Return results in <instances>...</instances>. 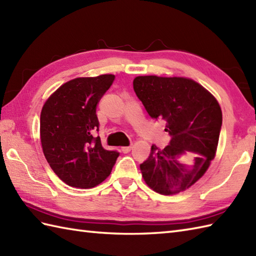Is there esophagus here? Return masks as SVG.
Returning a JSON list of instances; mask_svg holds the SVG:
<instances>
[{"instance_id":"obj_1","label":"esophagus","mask_w":256,"mask_h":256,"mask_svg":"<svg viewBox=\"0 0 256 256\" xmlns=\"http://www.w3.org/2000/svg\"><path fill=\"white\" fill-rule=\"evenodd\" d=\"M131 148H132V146H131V145H130V146H124V148H121V150H122V153L126 154V153H128L130 150H131Z\"/></svg>"}]
</instances>
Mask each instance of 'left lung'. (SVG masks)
I'll list each match as a JSON object with an SVG mask.
<instances>
[{"label":"left lung","instance_id":"1","mask_svg":"<svg viewBox=\"0 0 256 256\" xmlns=\"http://www.w3.org/2000/svg\"><path fill=\"white\" fill-rule=\"evenodd\" d=\"M133 88L148 116L166 122L170 138L164 148L152 145L148 160L140 165L144 180L160 194L184 192L202 177L214 158L222 125L219 103L187 78L140 76Z\"/></svg>","mask_w":256,"mask_h":256}]
</instances>
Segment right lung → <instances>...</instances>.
Returning a JSON list of instances; mask_svg holds the SVG:
<instances>
[{"instance_id": "obj_1", "label": "right lung", "mask_w": 256, "mask_h": 256, "mask_svg": "<svg viewBox=\"0 0 256 256\" xmlns=\"http://www.w3.org/2000/svg\"><path fill=\"white\" fill-rule=\"evenodd\" d=\"M114 74L77 78L50 96L40 113V142L56 175L72 187L92 188L110 175L120 153L102 148L96 104Z\"/></svg>"}]
</instances>
